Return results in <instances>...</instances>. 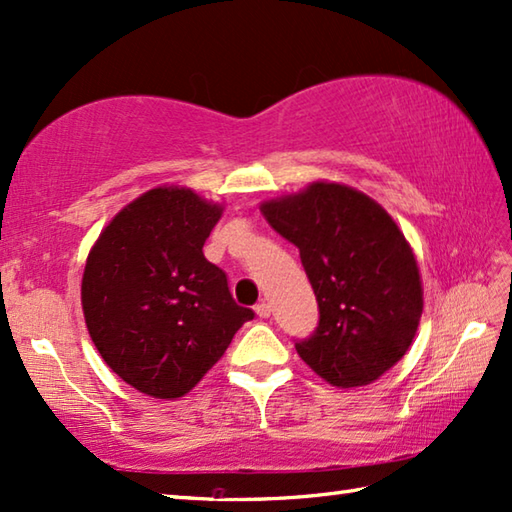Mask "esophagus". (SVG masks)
<instances>
[{
  "mask_svg": "<svg viewBox=\"0 0 512 512\" xmlns=\"http://www.w3.org/2000/svg\"><path fill=\"white\" fill-rule=\"evenodd\" d=\"M256 314H258V318H269L271 316V305H269V302L260 300L258 305H256Z\"/></svg>",
  "mask_w": 512,
  "mask_h": 512,
  "instance_id": "34e87169",
  "label": "esophagus"
}]
</instances>
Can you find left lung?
<instances>
[{
    "instance_id": "1",
    "label": "left lung",
    "mask_w": 512,
    "mask_h": 512,
    "mask_svg": "<svg viewBox=\"0 0 512 512\" xmlns=\"http://www.w3.org/2000/svg\"><path fill=\"white\" fill-rule=\"evenodd\" d=\"M265 218L294 243L318 300V327L298 356L333 387H362L398 362L422 316V283L404 234L353 187L314 183L263 203Z\"/></svg>"
}]
</instances>
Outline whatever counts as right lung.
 Masks as SVG:
<instances>
[{
	"label": "right lung",
	"instance_id": "obj_1",
	"mask_svg": "<svg viewBox=\"0 0 512 512\" xmlns=\"http://www.w3.org/2000/svg\"><path fill=\"white\" fill-rule=\"evenodd\" d=\"M221 212L185 187H154L112 218L88 254L81 305L90 338L123 382L152 398L194 389L254 318L203 256Z\"/></svg>",
	"mask_w": 512,
	"mask_h": 512
}]
</instances>
